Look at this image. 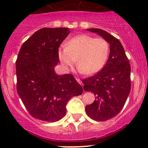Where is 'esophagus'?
<instances>
[{
  "label": "esophagus",
  "instance_id": "obj_1",
  "mask_svg": "<svg viewBox=\"0 0 148 148\" xmlns=\"http://www.w3.org/2000/svg\"><path fill=\"white\" fill-rule=\"evenodd\" d=\"M76 80H77V82H78L79 83V84H80L81 85V86H82L83 87V84H82V81H81L79 78H76Z\"/></svg>",
  "mask_w": 148,
  "mask_h": 148
}]
</instances>
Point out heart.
Wrapping results in <instances>:
<instances>
[{"label":"heart","mask_w":148,"mask_h":148,"mask_svg":"<svg viewBox=\"0 0 148 148\" xmlns=\"http://www.w3.org/2000/svg\"><path fill=\"white\" fill-rule=\"evenodd\" d=\"M109 54V43L102 37L88 35H80L70 39L66 47L59 48L58 58L62 65L69 70L78 62V69L87 75H92L101 71Z\"/></svg>","instance_id":"heart-1"}]
</instances>
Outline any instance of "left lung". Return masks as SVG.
Segmentation results:
<instances>
[{
    "label": "left lung",
    "instance_id": "1",
    "mask_svg": "<svg viewBox=\"0 0 148 148\" xmlns=\"http://www.w3.org/2000/svg\"><path fill=\"white\" fill-rule=\"evenodd\" d=\"M97 33L110 44V54L101 71L82 80L84 90L94 93L95 101L86 106V113L95 121L109 120L123 107L131 90V66L121 43L101 29H87Z\"/></svg>",
    "mask_w": 148,
    "mask_h": 148
}]
</instances>
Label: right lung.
I'll list each match as a JSON object with an SVG mask.
<instances>
[{"label": "right lung", "mask_w": 148, "mask_h": 148, "mask_svg": "<svg viewBox=\"0 0 148 148\" xmlns=\"http://www.w3.org/2000/svg\"><path fill=\"white\" fill-rule=\"evenodd\" d=\"M68 28H42L21 47L16 61V90L29 113L44 121L64 117L68 101L83 89L72 74L58 75L54 68L60 60L58 47Z\"/></svg>", "instance_id": "add662e5"}]
</instances>
